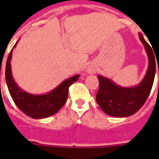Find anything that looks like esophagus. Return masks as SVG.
Instances as JSON below:
<instances>
[{"instance_id": "obj_1", "label": "esophagus", "mask_w": 159, "mask_h": 159, "mask_svg": "<svg viewBox=\"0 0 159 159\" xmlns=\"http://www.w3.org/2000/svg\"><path fill=\"white\" fill-rule=\"evenodd\" d=\"M88 71H89V72H90V73H93V71H95V70H93L89 69V70H88Z\"/></svg>"}]
</instances>
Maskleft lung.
Wrapping results in <instances>:
<instances>
[{
  "label": "left lung",
  "mask_w": 159,
  "mask_h": 159,
  "mask_svg": "<svg viewBox=\"0 0 159 159\" xmlns=\"http://www.w3.org/2000/svg\"><path fill=\"white\" fill-rule=\"evenodd\" d=\"M139 37L146 49L149 64L146 75L137 86L121 87L107 77L100 75L97 76L100 83L96 94L97 103L105 113L111 117H129L137 112L145 104L152 88L156 72V61H158L155 57L156 55H154L152 48L140 33Z\"/></svg>",
  "instance_id": "1"
}]
</instances>
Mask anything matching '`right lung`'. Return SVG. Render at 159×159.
Returning <instances> with one entry per match:
<instances>
[{"instance_id": "right-lung-1", "label": "right lung", "mask_w": 159, "mask_h": 159, "mask_svg": "<svg viewBox=\"0 0 159 159\" xmlns=\"http://www.w3.org/2000/svg\"><path fill=\"white\" fill-rule=\"evenodd\" d=\"M18 42L9 53L6 65V82L8 88L9 93L17 107L27 116L41 119L52 116L58 112L67 100L69 87L77 81L80 75L70 77L63 81L54 89L44 94H32L21 89L12 75L11 59L12 50L15 48Z\"/></svg>"}]
</instances>
